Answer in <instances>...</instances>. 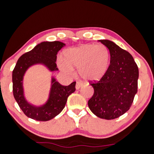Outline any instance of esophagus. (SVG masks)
Masks as SVG:
<instances>
[{
    "label": "esophagus",
    "mask_w": 154,
    "mask_h": 154,
    "mask_svg": "<svg viewBox=\"0 0 154 154\" xmlns=\"http://www.w3.org/2000/svg\"><path fill=\"white\" fill-rule=\"evenodd\" d=\"M83 83L82 82V81H77L76 85H75V87H76V89H80L81 87H83Z\"/></svg>",
    "instance_id": "1"
}]
</instances>
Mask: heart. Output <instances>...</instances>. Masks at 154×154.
I'll return each instance as SVG.
<instances>
[{
  "instance_id": "b5f03b06",
  "label": "heart",
  "mask_w": 154,
  "mask_h": 154,
  "mask_svg": "<svg viewBox=\"0 0 154 154\" xmlns=\"http://www.w3.org/2000/svg\"><path fill=\"white\" fill-rule=\"evenodd\" d=\"M64 58L57 59L58 66L64 73L72 75L73 68H76L84 79L98 81L106 73L110 51L103 44H86L65 50Z\"/></svg>"
}]
</instances>
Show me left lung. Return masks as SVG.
I'll return each mask as SVG.
<instances>
[{"instance_id": "8db88e82", "label": "left lung", "mask_w": 154, "mask_h": 154, "mask_svg": "<svg viewBox=\"0 0 154 154\" xmlns=\"http://www.w3.org/2000/svg\"><path fill=\"white\" fill-rule=\"evenodd\" d=\"M100 42L109 48L110 65L99 81H91L94 89L88 105L100 119L112 120L130 109L138 91V65L129 52L107 40Z\"/></svg>"}]
</instances>
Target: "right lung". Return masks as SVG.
<instances>
[{
    "instance_id": "1",
    "label": "right lung",
    "mask_w": 154,
    "mask_h": 154,
    "mask_svg": "<svg viewBox=\"0 0 154 154\" xmlns=\"http://www.w3.org/2000/svg\"><path fill=\"white\" fill-rule=\"evenodd\" d=\"M65 44L58 41L44 42L38 44L33 50L21 55L12 71V91L18 106L26 116L38 121H48L60 114L67 103L68 97L75 91V83L63 86L52 79L50 98L44 105L36 107L25 100L23 94V76L27 69L35 63H43L51 71L58 70L57 54Z\"/></svg>"
}]
</instances>
